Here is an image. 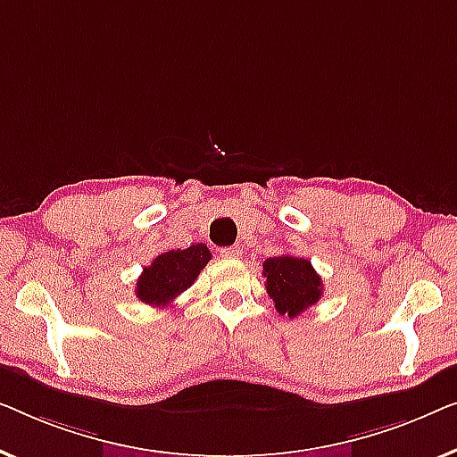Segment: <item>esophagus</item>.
Segmentation results:
<instances>
[{"instance_id":"34e87169","label":"esophagus","mask_w":457,"mask_h":457,"mask_svg":"<svg viewBox=\"0 0 457 457\" xmlns=\"http://www.w3.org/2000/svg\"><path fill=\"white\" fill-rule=\"evenodd\" d=\"M220 254H221V259L234 261V259H237V256H240V248H237V246H228V248H221V250H220Z\"/></svg>"}]
</instances>
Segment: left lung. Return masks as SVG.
<instances>
[{"label":"left lung","mask_w":457,"mask_h":457,"mask_svg":"<svg viewBox=\"0 0 457 457\" xmlns=\"http://www.w3.org/2000/svg\"><path fill=\"white\" fill-rule=\"evenodd\" d=\"M267 294L271 295L279 314L294 319L317 304L323 294V281L314 271L311 261L292 254L269 256L262 262Z\"/></svg>","instance_id":"left-lung-1"}]
</instances>
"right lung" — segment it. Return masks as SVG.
Listing matches in <instances>:
<instances>
[{
  "instance_id": "1",
  "label": "right lung",
  "mask_w": 457,
  "mask_h": 457,
  "mask_svg": "<svg viewBox=\"0 0 457 457\" xmlns=\"http://www.w3.org/2000/svg\"><path fill=\"white\" fill-rule=\"evenodd\" d=\"M211 261L204 244H192L184 250H167L145 267L137 281V298L151 306H167L195 284L198 273Z\"/></svg>"
}]
</instances>
